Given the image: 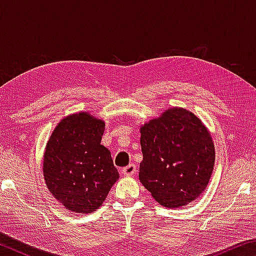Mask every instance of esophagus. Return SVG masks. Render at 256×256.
Here are the masks:
<instances>
[{"label":"esophagus","instance_id":"34e87169","mask_svg":"<svg viewBox=\"0 0 256 256\" xmlns=\"http://www.w3.org/2000/svg\"><path fill=\"white\" fill-rule=\"evenodd\" d=\"M136 164H128V167H125L124 170H123V174L125 175V176H132L133 174H136Z\"/></svg>","mask_w":256,"mask_h":256}]
</instances>
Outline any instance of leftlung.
Instances as JSON below:
<instances>
[{"mask_svg": "<svg viewBox=\"0 0 256 256\" xmlns=\"http://www.w3.org/2000/svg\"><path fill=\"white\" fill-rule=\"evenodd\" d=\"M144 160L138 180L159 204L178 209L204 192L216 150L202 120L183 107H170L141 125Z\"/></svg>", "mask_w": 256, "mask_h": 256, "instance_id": "8db88e82", "label": "left lung"}]
</instances>
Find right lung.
Returning <instances> with one entry per match:
<instances>
[{
    "mask_svg": "<svg viewBox=\"0 0 256 256\" xmlns=\"http://www.w3.org/2000/svg\"><path fill=\"white\" fill-rule=\"evenodd\" d=\"M105 122L88 112L60 120L47 141L42 175L52 196L76 214L96 211L120 174L102 144Z\"/></svg>",
    "mask_w": 256,
    "mask_h": 256,
    "instance_id": "obj_1",
    "label": "right lung"
}]
</instances>
